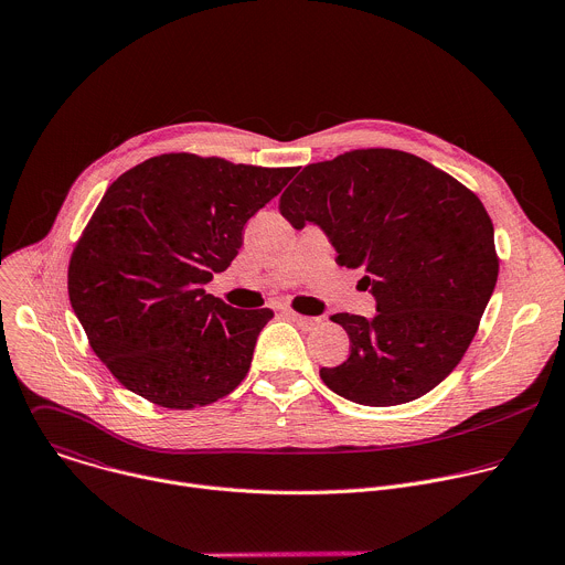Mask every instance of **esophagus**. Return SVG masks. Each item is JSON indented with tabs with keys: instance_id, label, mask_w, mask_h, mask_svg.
<instances>
[{
	"instance_id": "esophagus-1",
	"label": "esophagus",
	"mask_w": 565,
	"mask_h": 565,
	"mask_svg": "<svg viewBox=\"0 0 565 565\" xmlns=\"http://www.w3.org/2000/svg\"><path fill=\"white\" fill-rule=\"evenodd\" d=\"M288 315H290V319L295 321V324L301 327L303 331H312V329H317L321 324V317H306V315H297V312H288Z\"/></svg>"
}]
</instances>
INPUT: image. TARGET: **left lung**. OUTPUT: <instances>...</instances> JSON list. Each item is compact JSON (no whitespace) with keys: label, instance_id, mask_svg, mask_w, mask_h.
<instances>
[{"label":"left lung","instance_id":"8db88e82","mask_svg":"<svg viewBox=\"0 0 565 565\" xmlns=\"http://www.w3.org/2000/svg\"><path fill=\"white\" fill-rule=\"evenodd\" d=\"M295 230L327 234L338 264L362 270L375 315L338 312L351 355L324 384L366 407L405 405L462 360L494 292V225L473 192L397 149L312 163L279 199Z\"/></svg>","mask_w":565,"mask_h":565}]
</instances>
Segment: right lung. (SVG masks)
<instances>
[{"label":"right lung","instance_id":"add662e5","mask_svg":"<svg viewBox=\"0 0 565 565\" xmlns=\"http://www.w3.org/2000/svg\"><path fill=\"white\" fill-rule=\"evenodd\" d=\"M297 168L163 153L105 192L68 264V299L94 353L129 391L194 409L246 377L273 310L205 292L241 232Z\"/></svg>","mask_w":565,"mask_h":565}]
</instances>
